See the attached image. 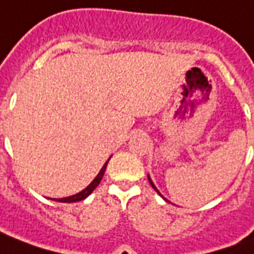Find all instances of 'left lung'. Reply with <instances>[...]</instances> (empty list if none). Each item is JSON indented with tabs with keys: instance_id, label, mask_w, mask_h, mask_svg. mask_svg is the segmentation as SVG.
Segmentation results:
<instances>
[{
	"instance_id": "8db88e82",
	"label": "left lung",
	"mask_w": 254,
	"mask_h": 254,
	"mask_svg": "<svg viewBox=\"0 0 254 254\" xmlns=\"http://www.w3.org/2000/svg\"><path fill=\"white\" fill-rule=\"evenodd\" d=\"M148 180H149V183H151V186H152V189L155 190L156 192H157V194L160 195L161 198L164 199V200H167V199H165V198H164V196H163V195H161V194H160V191H159V190L156 189V186H155V183H153V182H152V179H151V176H149V175H148ZM167 202H168V200H167Z\"/></svg>"
}]
</instances>
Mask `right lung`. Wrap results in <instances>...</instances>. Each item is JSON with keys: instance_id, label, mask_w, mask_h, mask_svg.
Instances as JSON below:
<instances>
[{"instance_id": "add662e5", "label": "right lung", "mask_w": 254, "mask_h": 254, "mask_svg": "<svg viewBox=\"0 0 254 254\" xmlns=\"http://www.w3.org/2000/svg\"><path fill=\"white\" fill-rule=\"evenodd\" d=\"M112 157V156H110ZM110 157L108 159V161L103 164V167L101 168V171L98 172V175L94 178V180L90 183L87 187L84 190H82L80 192H78V194L75 195H71V196H67V198H59V199H52V200H56V202H62V203H72V202H79V200H83V199H86L87 196H89L91 192H93L94 190L97 189V186L101 183V180H102L103 178V174H105V170H106V167H108V163L109 160H110Z\"/></svg>"}]
</instances>
